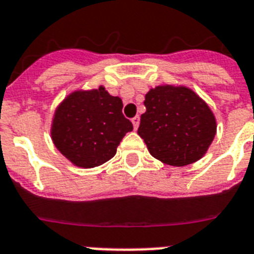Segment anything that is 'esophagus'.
Here are the masks:
<instances>
[{
  "label": "esophagus",
  "mask_w": 254,
  "mask_h": 254,
  "mask_svg": "<svg viewBox=\"0 0 254 254\" xmlns=\"http://www.w3.org/2000/svg\"><path fill=\"white\" fill-rule=\"evenodd\" d=\"M131 123H133V127H134V129L137 130L139 127V116H135L134 119H131Z\"/></svg>",
  "instance_id": "1"
}]
</instances>
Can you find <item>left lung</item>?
<instances>
[{
    "mask_svg": "<svg viewBox=\"0 0 254 254\" xmlns=\"http://www.w3.org/2000/svg\"><path fill=\"white\" fill-rule=\"evenodd\" d=\"M138 134L149 153L170 166H186L207 153L216 119L204 100L187 87L158 85L145 96Z\"/></svg>",
    "mask_w": 254,
    "mask_h": 254,
    "instance_id": "left-lung-1",
    "label": "left lung"
}]
</instances>
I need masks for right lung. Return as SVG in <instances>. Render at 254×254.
Instances as JSON below:
<instances>
[{"mask_svg":"<svg viewBox=\"0 0 254 254\" xmlns=\"http://www.w3.org/2000/svg\"><path fill=\"white\" fill-rule=\"evenodd\" d=\"M133 125L123 115V100L103 85L75 91L55 111L51 138L75 166L91 169L113 158L117 146Z\"/></svg>","mask_w":254,"mask_h":254,"instance_id":"1","label":"right lung"}]
</instances>
